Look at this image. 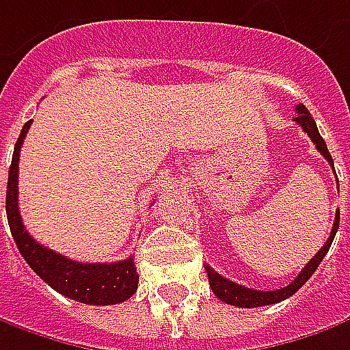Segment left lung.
<instances>
[{
    "instance_id": "obj_1",
    "label": "left lung",
    "mask_w": 350,
    "mask_h": 350,
    "mask_svg": "<svg viewBox=\"0 0 350 350\" xmlns=\"http://www.w3.org/2000/svg\"><path fill=\"white\" fill-rule=\"evenodd\" d=\"M296 111L297 115L294 117V121H296L297 125L310 135V139L313 141L315 148L325 157V160L331 164V168H333V159H331V154H329V150H327L325 141H323V137L319 135L317 125H315V121H313V117L310 115V111L306 109V105H304V103L296 105ZM337 184H339V180H337ZM337 229H339V213L335 215L333 231H331V235H329V239H327L325 245L319 249V252L313 256L308 265L304 266V270L297 274V278H294V282H292V284H288L286 288H280V290H270V292L252 290V288H245V286H241V284H235V282L223 278V276L217 274L211 266H205V270H207V278H209V286H211L213 294L219 297L221 301L231 304V306H239V308H260V306L278 304V301L286 299V297L294 296L297 290H299L306 282L312 278V274L317 270L319 262L323 260V256H325L327 251H329V247H331V243H333V239H335Z\"/></svg>"
}]
</instances>
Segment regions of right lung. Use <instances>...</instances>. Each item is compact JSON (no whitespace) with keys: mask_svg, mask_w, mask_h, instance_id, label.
Instances as JSON below:
<instances>
[{"mask_svg":"<svg viewBox=\"0 0 350 350\" xmlns=\"http://www.w3.org/2000/svg\"><path fill=\"white\" fill-rule=\"evenodd\" d=\"M33 121H27L21 135L13 148V159L9 166L8 196H5V211H8L9 229L19 252L23 254L27 265L31 266L37 276L46 282L53 290L62 296L72 297L76 301L90 306H113L129 299L139 286V274L135 268L133 256L117 262H76L58 252L51 251L37 243L25 229L17 193H19V152L23 139Z\"/></svg>","mask_w":350,"mask_h":350,"instance_id":"obj_1","label":"right lung"}]
</instances>
